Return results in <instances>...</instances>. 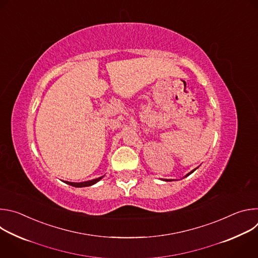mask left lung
<instances>
[{
    "label": "left lung",
    "mask_w": 258,
    "mask_h": 258,
    "mask_svg": "<svg viewBox=\"0 0 258 258\" xmlns=\"http://www.w3.org/2000/svg\"><path fill=\"white\" fill-rule=\"evenodd\" d=\"M197 168H198V167H196V168H195V169H193V170H191V171H190V172H189V173H187V174H186V175H185V176H183V177H187V176H188V175H190V174H191V173H193V172H194V171H195V170H196V169H197ZM161 179H162V178H161ZM162 180H164V181H172V180H174V179H170V178H169V179H167V178H163V179H162Z\"/></svg>",
    "instance_id": "obj_1"
}]
</instances>
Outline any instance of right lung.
Segmentation results:
<instances>
[{
  "instance_id": "right-lung-1",
  "label": "right lung",
  "mask_w": 258,
  "mask_h": 258,
  "mask_svg": "<svg viewBox=\"0 0 258 258\" xmlns=\"http://www.w3.org/2000/svg\"><path fill=\"white\" fill-rule=\"evenodd\" d=\"M103 176H100L98 178H94L92 180H87V181H82V182H72V181H64L66 182L67 185H70L72 187H76V188H83V187H90L95 185L96 182H98L100 179H102Z\"/></svg>"
}]
</instances>
